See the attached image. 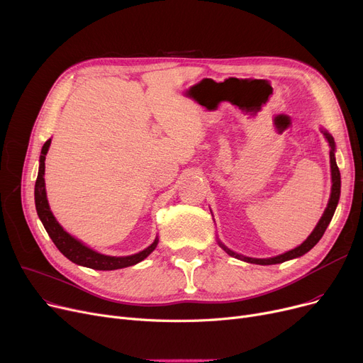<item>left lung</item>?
Wrapping results in <instances>:
<instances>
[{
  "label": "left lung",
  "mask_w": 363,
  "mask_h": 363,
  "mask_svg": "<svg viewBox=\"0 0 363 363\" xmlns=\"http://www.w3.org/2000/svg\"><path fill=\"white\" fill-rule=\"evenodd\" d=\"M324 136L327 138L330 146H331V151H330V164H331V180H333V186H331V196H330V201H328V205L324 211V214L321 217V220L318 221L316 227L313 228V231L311 233V236L301 245L297 246L286 253H281L279 255V257H274V258H265V259H258V258H247V257H243V255H238L236 252L230 250L228 247H225L221 242H218V245L230 255V257H234L238 259H242L245 262H250V264H258V265H272V264H281V262H286L289 259H294V258H299L302 257V255H305L306 252H309L319 240H321V238L324 236V233L334 216L335 212V208H337V203H338V199H340V187H342V180H340V172H338V167H337V162H335V157H334V149H335V143H334V139L333 136L323 130Z\"/></svg>",
  "instance_id": "obj_1"
}]
</instances>
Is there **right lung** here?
<instances>
[{
	"label": "right lung",
	"instance_id": "obj_1",
	"mask_svg": "<svg viewBox=\"0 0 363 363\" xmlns=\"http://www.w3.org/2000/svg\"><path fill=\"white\" fill-rule=\"evenodd\" d=\"M50 145H51V139H48L44 143L40 151L39 172L35 183V205H36L39 220L42 221V224H44L48 236L51 238V240L54 242V245L58 247V250L64 255V257L82 267H88L99 271H111V269H120V268L136 265L138 262L143 261L149 253L154 252V249L158 245V239H155L151 246H147L139 253L130 255V257H108V255L98 253L94 249L84 246L82 242L70 236V234L58 224L48 205L47 191H45V179H44L45 155L48 154Z\"/></svg>",
	"mask_w": 363,
	"mask_h": 363
}]
</instances>
